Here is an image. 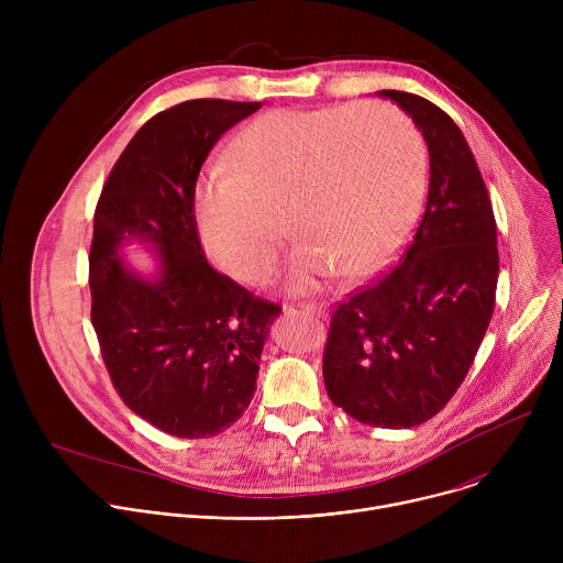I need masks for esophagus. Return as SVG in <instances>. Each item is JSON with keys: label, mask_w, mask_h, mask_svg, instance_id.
<instances>
[{"label": "esophagus", "mask_w": 563, "mask_h": 563, "mask_svg": "<svg viewBox=\"0 0 563 563\" xmlns=\"http://www.w3.org/2000/svg\"><path fill=\"white\" fill-rule=\"evenodd\" d=\"M291 311V305H285V311ZM298 309H302L305 313H311V316H316V318H320V316H325V305L323 302H300L298 305Z\"/></svg>", "instance_id": "1"}]
</instances>
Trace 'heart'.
<instances>
[{"label": "heart", "instance_id": "heart-1", "mask_svg": "<svg viewBox=\"0 0 563 563\" xmlns=\"http://www.w3.org/2000/svg\"><path fill=\"white\" fill-rule=\"evenodd\" d=\"M423 189V137L396 107L276 109L240 131L229 167L198 180L194 218L211 261L261 285L274 274L285 216L298 238L289 285L302 291L339 269L363 276L383 267Z\"/></svg>", "mask_w": 563, "mask_h": 563}]
</instances>
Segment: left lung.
Wrapping results in <instances>:
<instances>
[{
	"instance_id": "8db88e82",
	"label": "left lung",
	"mask_w": 563,
	"mask_h": 563,
	"mask_svg": "<svg viewBox=\"0 0 563 563\" xmlns=\"http://www.w3.org/2000/svg\"><path fill=\"white\" fill-rule=\"evenodd\" d=\"M430 151L428 200L408 250L332 316L323 378L332 404L374 428H415L463 383L490 325L499 250L493 202L454 120L430 100L378 91Z\"/></svg>"
}]
</instances>
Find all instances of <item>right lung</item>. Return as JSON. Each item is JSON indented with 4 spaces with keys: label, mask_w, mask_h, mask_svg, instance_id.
Returning <instances> with one entry per match:
<instances>
[{
    "label": "right lung",
    "mask_w": 563,
    "mask_h": 563,
    "mask_svg": "<svg viewBox=\"0 0 563 563\" xmlns=\"http://www.w3.org/2000/svg\"><path fill=\"white\" fill-rule=\"evenodd\" d=\"M258 109L205 98L153 115L122 151L96 207L89 285L102 358L126 408L172 437H216L243 417L283 311L207 263L194 218L209 151ZM126 239L156 247L155 279L125 267L119 247Z\"/></svg>",
    "instance_id": "obj_1"
}]
</instances>
